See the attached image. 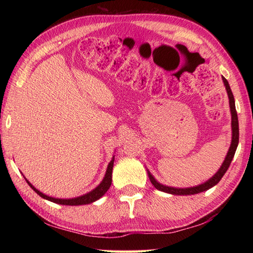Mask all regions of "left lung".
<instances>
[{
  "mask_svg": "<svg viewBox=\"0 0 253 253\" xmlns=\"http://www.w3.org/2000/svg\"><path fill=\"white\" fill-rule=\"evenodd\" d=\"M223 78V83L225 88H226L227 94H228V99H229V107H230V114H232V143H230L229 150L227 152L226 158H225L224 162L222 164L221 168L216 171V174L212 176L211 178L207 180L203 184L196 186V187H190V188H174V187H169L160 184V182L154 178V177L151 175V173L148 170V175L150 181L152 182V185L157 188L158 190L163 191V192H168L170 193V195H177V196H189V195H196V193L199 192H203L210 188H212L213 186H215L217 182L222 179V177L224 174L226 173V170L228 169L230 163H232V160L235 155L236 149H237L238 142H239V125H238V116H237V112H236V106H235V99H234V94L230 90L229 84L226 79L224 77Z\"/></svg>",
  "mask_w": 253,
  "mask_h": 253,
  "instance_id": "8db88e82",
  "label": "left lung"
}]
</instances>
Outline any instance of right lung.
I'll return each instance as SVG.
<instances>
[{"mask_svg": "<svg viewBox=\"0 0 253 253\" xmlns=\"http://www.w3.org/2000/svg\"><path fill=\"white\" fill-rule=\"evenodd\" d=\"M113 165H114V157L112 158V161L109 163L104 178L101 181V184L98 187L94 188V189L91 190L90 192L85 193V195H83V196L77 197V198H72V199H58V198H53V197L46 196V195H44V193H42L41 191L38 190L37 188L32 186L26 178L25 179L27 182H28V185L32 188V189H34L41 198L45 199V200H49L51 202H54L57 204H63V206H83V204H89V203H92L96 200H99V199L103 196L107 190L110 189V186L112 184Z\"/></svg>", "mask_w": 253, "mask_h": 253, "instance_id": "right-lung-1", "label": "right lung"}]
</instances>
